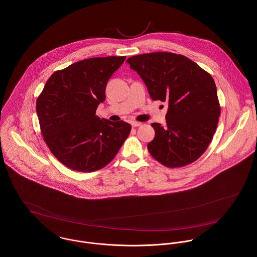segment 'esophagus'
<instances>
[{"label":"esophagus","instance_id":"1","mask_svg":"<svg viewBox=\"0 0 257 257\" xmlns=\"http://www.w3.org/2000/svg\"><path fill=\"white\" fill-rule=\"evenodd\" d=\"M131 123H132V126H133V127H137V126L142 125V122H140V121H136V120H133Z\"/></svg>","mask_w":257,"mask_h":257}]
</instances>
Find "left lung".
Listing matches in <instances>:
<instances>
[{
	"mask_svg": "<svg viewBox=\"0 0 257 257\" xmlns=\"http://www.w3.org/2000/svg\"><path fill=\"white\" fill-rule=\"evenodd\" d=\"M153 101L166 102V125L153 122L155 137L147 145L151 156L168 168L196 161L215 135L220 106L211 74L188 57L172 52L130 57Z\"/></svg>",
	"mask_w": 257,
	"mask_h": 257,
	"instance_id": "8db88e82",
	"label": "left lung"
}]
</instances>
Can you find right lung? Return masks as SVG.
I'll list each match as a JSON object with an SVG mask.
<instances>
[{
    "label": "right lung",
    "instance_id": "1",
    "mask_svg": "<svg viewBox=\"0 0 257 257\" xmlns=\"http://www.w3.org/2000/svg\"><path fill=\"white\" fill-rule=\"evenodd\" d=\"M125 56L94 57L57 70L37 100L43 141L66 167L79 172L104 168L128 137L132 125L100 118L107 83Z\"/></svg>",
    "mask_w": 257,
    "mask_h": 257
}]
</instances>
